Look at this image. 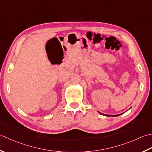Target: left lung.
<instances>
[{
  "label": "left lung",
  "instance_id": "8db88e82",
  "mask_svg": "<svg viewBox=\"0 0 152 152\" xmlns=\"http://www.w3.org/2000/svg\"><path fill=\"white\" fill-rule=\"evenodd\" d=\"M99 113L101 114V115H104V116H107V117H117V116H119V115H122V114H119V115H105V114L102 113H100V112H99Z\"/></svg>",
  "mask_w": 152,
  "mask_h": 152
}]
</instances>
